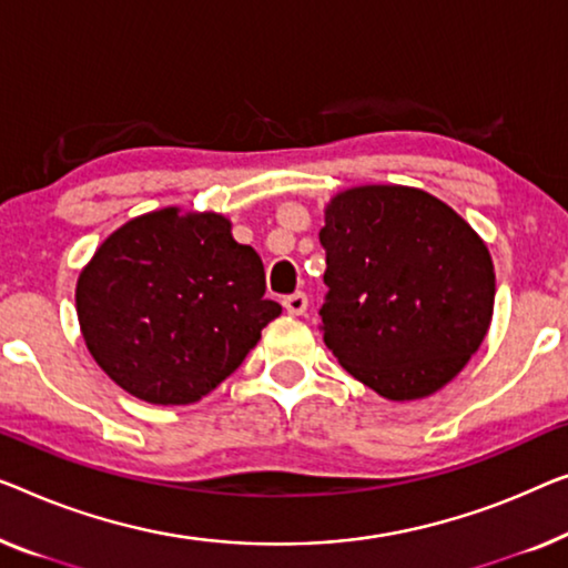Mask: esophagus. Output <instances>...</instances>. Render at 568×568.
I'll return each mask as SVG.
<instances>
[{
    "label": "esophagus",
    "instance_id": "1",
    "mask_svg": "<svg viewBox=\"0 0 568 568\" xmlns=\"http://www.w3.org/2000/svg\"><path fill=\"white\" fill-rule=\"evenodd\" d=\"M284 310L290 312V315H302L304 310H307V294L304 292H294V294H286V297L282 300Z\"/></svg>",
    "mask_w": 568,
    "mask_h": 568
}]
</instances>
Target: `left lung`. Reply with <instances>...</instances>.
Returning a JSON list of instances; mask_svg holds the SVG:
<instances>
[{"label": "left lung", "mask_w": 568, "mask_h": 568, "mask_svg": "<svg viewBox=\"0 0 568 568\" xmlns=\"http://www.w3.org/2000/svg\"><path fill=\"white\" fill-rule=\"evenodd\" d=\"M325 248L323 341L386 399H423L468 364L489 331L495 266L446 202L413 186L335 194Z\"/></svg>", "instance_id": "obj_1"}]
</instances>
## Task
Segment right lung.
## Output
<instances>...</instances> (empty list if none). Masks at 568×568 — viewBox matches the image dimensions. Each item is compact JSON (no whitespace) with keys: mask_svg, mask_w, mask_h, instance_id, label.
Segmentation results:
<instances>
[{"mask_svg":"<svg viewBox=\"0 0 568 568\" xmlns=\"http://www.w3.org/2000/svg\"><path fill=\"white\" fill-rule=\"evenodd\" d=\"M230 220L176 207L130 220L79 274L77 315L110 379L151 405H192L227 379L282 315Z\"/></svg>","mask_w":568,"mask_h":568,"instance_id":"add662e5","label":"right lung"}]
</instances>
